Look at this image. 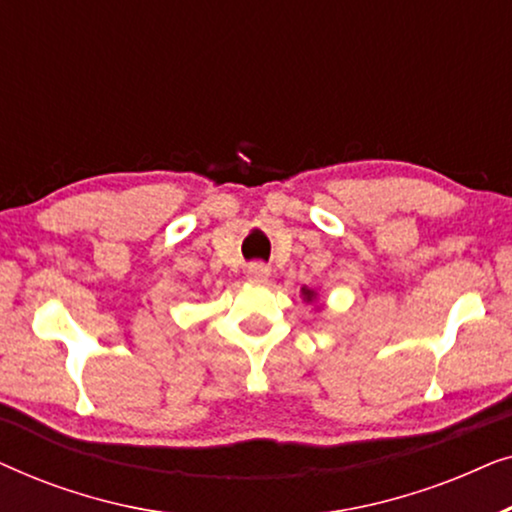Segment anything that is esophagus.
<instances>
[{
	"instance_id": "1",
	"label": "esophagus",
	"mask_w": 512,
	"mask_h": 512,
	"mask_svg": "<svg viewBox=\"0 0 512 512\" xmlns=\"http://www.w3.org/2000/svg\"><path fill=\"white\" fill-rule=\"evenodd\" d=\"M247 279L251 284H265L270 279V270L263 263H254L247 268Z\"/></svg>"
}]
</instances>
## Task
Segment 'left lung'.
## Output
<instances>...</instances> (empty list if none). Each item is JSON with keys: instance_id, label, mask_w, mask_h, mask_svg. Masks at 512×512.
<instances>
[{"instance_id": "8db88e82", "label": "left lung", "mask_w": 512, "mask_h": 512, "mask_svg": "<svg viewBox=\"0 0 512 512\" xmlns=\"http://www.w3.org/2000/svg\"><path fill=\"white\" fill-rule=\"evenodd\" d=\"M300 298H303V303L312 305L314 312L324 310V303H321V300H319V293L314 291V289H310V286H303V289H300Z\"/></svg>"}]
</instances>
